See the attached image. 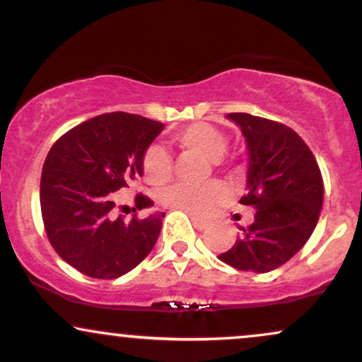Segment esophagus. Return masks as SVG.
Wrapping results in <instances>:
<instances>
[{
  "instance_id": "obj_1",
  "label": "esophagus",
  "mask_w": 362,
  "mask_h": 362,
  "mask_svg": "<svg viewBox=\"0 0 362 362\" xmlns=\"http://www.w3.org/2000/svg\"><path fill=\"white\" fill-rule=\"evenodd\" d=\"M190 219H192L194 226L197 228V230H204V228L209 226V223L204 221V219H199V218H195V216H190Z\"/></svg>"
}]
</instances>
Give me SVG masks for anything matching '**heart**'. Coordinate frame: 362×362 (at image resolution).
Instances as JSON below:
<instances>
[{
	"mask_svg": "<svg viewBox=\"0 0 362 362\" xmlns=\"http://www.w3.org/2000/svg\"><path fill=\"white\" fill-rule=\"evenodd\" d=\"M175 141L185 151L223 165L221 156L226 153L228 139L218 127L206 122H195L175 134ZM144 178L151 185H165L173 175L172 158L161 146L146 149L143 158ZM226 199V189L219 182H209L204 185L175 184L165 189L160 195L163 206L180 209L194 216H206Z\"/></svg>",
	"mask_w": 362,
	"mask_h": 362,
	"instance_id": "obj_1",
	"label": "heart"
}]
</instances>
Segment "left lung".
<instances>
[{
    "label": "left lung",
    "instance_id": "obj_1",
    "mask_svg": "<svg viewBox=\"0 0 362 362\" xmlns=\"http://www.w3.org/2000/svg\"><path fill=\"white\" fill-rule=\"evenodd\" d=\"M242 129L250 155L248 192L240 204L255 209L250 226L228 252L224 264L245 272H271L308 242L323 204V178L317 160L298 132L257 115L228 114Z\"/></svg>",
    "mask_w": 362,
    "mask_h": 362
}]
</instances>
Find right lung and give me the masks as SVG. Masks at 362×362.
I'll return each instance as SVG.
<instances>
[{
	"label": "right lung",
	"instance_id": "add662e5",
	"mask_svg": "<svg viewBox=\"0 0 362 362\" xmlns=\"http://www.w3.org/2000/svg\"><path fill=\"white\" fill-rule=\"evenodd\" d=\"M163 124L110 112L69 129L52 144L40 178V211L49 242L62 260L95 279H115L155 247L165 213L126 221L115 192L143 175V158ZM136 207L153 201L136 194Z\"/></svg>",
	"mask_w": 362,
	"mask_h": 362
}]
</instances>
